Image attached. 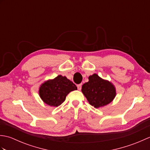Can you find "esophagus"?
Returning a JSON list of instances; mask_svg holds the SVG:
<instances>
[{
  "label": "esophagus",
  "mask_w": 150,
  "mask_h": 150,
  "mask_svg": "<svg viewBox=\"0 0 150 150\" xmlns=\"http://www.w3.org/2000/svg\"><path fill=\"white\" fill-rule=\"evenodd\" d=\"M77 88H78L79 90H81V88H82V84H78V85H77Z\"/></svg>",
  "instance_id": "1"
}]
</instances>
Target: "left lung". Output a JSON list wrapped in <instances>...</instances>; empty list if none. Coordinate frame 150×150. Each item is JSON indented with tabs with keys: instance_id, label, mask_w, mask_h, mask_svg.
I'll use <instances>...</instances> for the list:
<instances>
[{
	"instance_id": "obj_1",
	"label": "left lung",
	"mask_w": 150,
	"mask_h": 150,
	"mask_svg": "<svg viewBox=\"0 0 150 150\" xmlns=\"http://www.w3.org/2000/svg\"><path fill=\"white\" fill-rule=\"evenodd\" d=\"M89 81L82 86V92L91 106L98 108L106 106L116 95L114 86L108 81L101 79L97 74L88 78Z\"/></svg>"
}]
</instances>
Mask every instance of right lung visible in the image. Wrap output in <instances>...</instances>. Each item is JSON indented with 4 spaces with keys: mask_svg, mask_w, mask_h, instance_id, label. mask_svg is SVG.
<instances>
[{
    "mask_svg": "<svg viewBox=\"0 0 150 150\" xmlns=\"http://www.w3.org/2000/svg\"><path fill=\"white\" fill-rule=\"evenodd\" d=\"M77 89V86L73 82L66 77L59 75L53 80L46 81L40 86L39 95L47 105L57 107L65 100L70 91Z\"/></svg>",
    "mask_w": 150,
    "mask_h": 150,
    "instance_id": "right-lung-1",
    "label": "right lung"
}]
</instances>
